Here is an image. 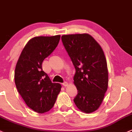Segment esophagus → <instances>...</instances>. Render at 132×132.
I'll list each match as a JSON object with an SVG mask.
<instances>
[{
	"label": "esophagus",
	"instance_id": "34e87169",
	"mask_svg": "<svg viewBox=\"0 0 132 132\" xmlns=\"http://www.w3.org/2000/svg\"><path fill=\"white\" fill-rule=\"evenodd\" d=\"M63 85L64 86H67L68 85V82L65 81V82H63Z\"/></svg>",
	"mask_w": 132,
	"mask_h": 132
}]
</instances>
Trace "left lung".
<instances>
[{
  "mask_svg": "<svg viewBox=\"0 0 132 132\" xmlns=\"http://www.w3.org/2000/svg\"><path fill=\"white\" fill-rule=\"evenodd\" d=\"M62 42L76 69L74 83L78 94L74 102L89 113L98 109L108 88L106 57L100 45L88 34L63 35Z\"/></svg>",
  "mask_w": 132,
  "mask_h": 132,
  "instance_id": "1",
  "label": "left lung"
}]
</instances>
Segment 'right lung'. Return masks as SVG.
I'll list each match as a JSON object with an SVG mask.
<instances>
[{
    "label": "right lung",
    "mask_w": 132,
    "mask_h": 132,
    "mask_svg": "<svg viewBox=\"0 0 132 132\" xmlns=\"http://www.w3.org/2000/svg\"><path fill=\"white\" fill-rule=\"evenodd\" d=\"M60 35L32 38L23 49L15 66L17 91L26 105L39 113L50 111L56 102L61 85L52 82L42 68L45 58L58 44Z\"/></svg>",
    "instance_id": "1"
}]
</instances>
